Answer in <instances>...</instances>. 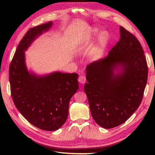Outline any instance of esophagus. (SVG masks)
I'll return each instance as SVG.
<instances>
[{
	"label": "esophagus",
	"mask_w": 155,
	"mask_h": 155,
	"mask_svg": "<svg viewBox=\"0 0 155 155\" xmlns=\"http://www.w3.org/2000/svg\"><path fill=\"white\" fill-rule=\"evenodd\" d=\"M85 81H86V77L84 75H81V76L79 77V78H78V82L80 84H85Z\"/></svg>",
	"instance_id": "34e87169"
}]
</instances>
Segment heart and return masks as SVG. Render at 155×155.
<instances>
[{
	"label": "heart",
	"instance_id": "b5f03b06",
	"mask_svg": "<svg viewBox=\"0 0 155 155\" xmlns=\"http://www.w3.org/2000/svg\"><path fill=\"white\" fill-rule=\"evenodd\" d=\"M100 29L97 28H94L92 31V39L96 38L97 36L99 35L98 38H97V41L95 46V56L97 58H99L102 57L106 51L107 48L109 45L110 36L109 32L107 31H102L100 33ZM85 43H80L78 45V48L82 49Z\"/></svg>",
	"mask_w": 155,
	"mask_h": 155
}]
</instances>
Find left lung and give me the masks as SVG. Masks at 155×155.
Returning a JSON list of instances; mask_svg holds the SVG:
<instances>
[{"mask_svg": "<svg viewBox=\"0 0 155 155\" xmlns=\"http://www.w3.org/2000/svg\"><path fill=\"white\" fill-rule=\"evenodd\" d=\"M119 30L120 39L107 56L86 67L84 91L91 114L105 129L123 124L137 109L148 79L139 41L122 26Z\"/></svg>", "mask_w": 155, "mask_h": 155, "instance_id": "obj_1", "label": "left lung"}]
</instances>
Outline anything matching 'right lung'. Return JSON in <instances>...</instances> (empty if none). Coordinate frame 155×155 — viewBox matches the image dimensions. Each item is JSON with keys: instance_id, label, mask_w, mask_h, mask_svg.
<instances>
[{"instance_id": "obj_1", "label": "right lung", "mask_w": 155, "mask_h": 155, "mask_svg": "<svg viewBox=\"0 0 155 155\" xmlns=\"http://www.w3.org/2000/svg\"><path fill=\"white\" fill-rule=\"evenodd\" d=\"M52 25L50 21L30 29L16 49L9 67L15 106L29 123L48 131H56L64 124L70 99L78 89L77 73L55 71L39 76L28 70L24 51Z\"/></svg>"}]
</instances>
